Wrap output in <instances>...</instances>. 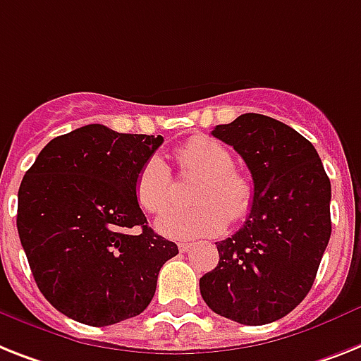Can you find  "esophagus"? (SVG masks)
Wrapping results in <instances>:
<instances>
[{"mask_svg":"<svg viewBox=\"0 0 361 361\" xmlns=\"http://www.w3.org/2000/svg\"><path fill=\"white\" fill-rule=\"evenodd\" d=\"M193 243H186V241H184V243H178V249H180V252H188V251H192L193 249Z\"/></svg>","mask_w":361,"mask_h":361,"instance_id":"1","label":"esophagus"}]
</instances>
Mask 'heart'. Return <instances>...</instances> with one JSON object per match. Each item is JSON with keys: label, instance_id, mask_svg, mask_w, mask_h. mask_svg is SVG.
I'll list each match as a JSON object with an SVG mask.
<instances>
[{"label": "heart", "instance_id": "obj_1", "mask_svg": "<svg viewBox=\"0 0 361 361\" xmlns=\"http://www.w3.org/2000/svg\"><path fill=\"white\" fill-rule=\"evenodd\" d=\"M178 168L184 175H199L190 208H173L157 219L160 234L173 240L210 238L221 234L227 223L243 221L255 204V186L238 173L232 154L219 142L207 136H193L177 151ZM140 207L160 214L173 202L171 169L160 154H151L134 180Z\"/></svg>", "mask_w": 361, "mask_h": 361}]
</instances>
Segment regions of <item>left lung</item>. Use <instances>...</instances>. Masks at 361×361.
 Instances as JSON below:
<instances>
[{"instance_id": "left-lung-1", "label": "left lung", "mask_w": 361, "mask_h": 361, "mask_svg": "<svg viewBox=\"0 0 361 361\" xmlns=\"http://www.w3.org/2000/svg\"><path fill=\"white\" fill-rule=\"evenodd\" d=\"M212 134L245 160L255 204L243 227L216 243L219 264L201 276V295L227 319L273 323L315 281L332 232L330 178L314 145L269 116L241 114Z\"/></svg>"}]
</instances>
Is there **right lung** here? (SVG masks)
<instances>
[{
	"label": "right lung",
	"mask_w": 361,
	"mask_h": 361,
	"mask_svg": "<svg viewBox=\"0 0 361 361\" xmlns=\"http://www.w3.org/2000/svg\"><path fill=\"white\" fill-rule=\"evenodd\" d=\"M162 136L92 123L53 138L18 190L16 227L38 290L61 314L106 326L142 314L178 255L134 193Z\"/></svg>",
	"instance_id": "obj_1"
}]
</instances>
